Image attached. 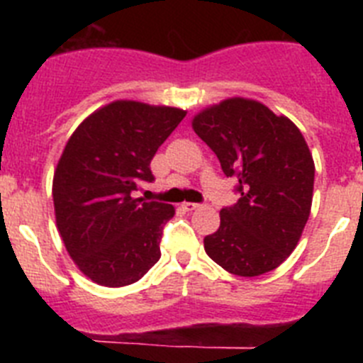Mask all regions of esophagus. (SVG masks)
Returning a JSON list of instances; mask_svg holds the SVG:
<instances>
[{"label": "esophagus", "instance_id": "1", "mask_svg": "<svg viewBox=\"0 0 363 363\" xmlns=\"http://www.w3.org/2000/svg\"><path fill=\"white\" fill-rule=\"evenodd\" d=\"M198 207H200V203H192V201H185L184 203V209H187V211H194V209H198Z\"/></svg>", "mask_w": 363, "mask_h": 363}]
</instances>
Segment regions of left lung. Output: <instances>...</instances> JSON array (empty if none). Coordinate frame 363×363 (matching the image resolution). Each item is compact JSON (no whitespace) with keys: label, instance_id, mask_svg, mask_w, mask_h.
<instances>
[{"label":"left lung","instance_id":"left-lung-1","mask_svg":"<svg viewBox=\"0 0 363 363\" xmlns=\"http://www.w3.org/2000/svg\"><path fill=\"white\" fill-rule=\"evenodd\" d=\"M192 129L236 178V203L220 211L205 252L236 277H259L294 251L311 213L314 163L296 125L252 99L200 112Z\"/></svg>","mask_w":363,"mask_h":363}]
</instances>
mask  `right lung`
<instances>
[{"mask_svg": "<svg viewBox=\"0 0 363 363\" xmlns=\"http://www.w3.org/2000/svg\"><path fill=\"white\" fill-rule=\"evenodd\" d=\"M184 118L182 108L114 101L67 142L52 184L57 230L74 264L96 284H134L162 256L163 225L174 207L133 192L140 182H154V154Z\"/></svg>", "mask_w": 363, "mask_h": 363, "instance_id": "obj_1", "label": "right lung"}]
</instances>
